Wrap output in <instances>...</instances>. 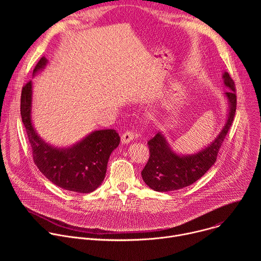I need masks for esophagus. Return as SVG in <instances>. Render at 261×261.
I'll return each mask as SVG.
<instances>
[{"mask_svg":"<svg viewBox=\"0 0 261 261\" xmlns=\"http://www.w3.org/2000/svg\"><path fill=\"white\" fill-rule=\"evenodd\" d=\"M134 138V133L131 130H127L126 132H124L121 136V141L122 143H129L132 139Z\"/></svg>","mask_w":261,"mask_h":261,"instance_id":"esophagus-1","label":"esophagus"}]
</instances>
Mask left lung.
Wrapping results in <instances>:
<instances>
[{"mask_svg": "<svg viewBox=\"0 0 261 261\" xmlns=\"http://www.w3.org/2000/svg\"><path fill=\"white\" fill-rule=\"evenodd\" d=\"M223 79L230 90L225 93L229 100V115L226 125L212 144L194 155L179 156L170 150L161 133L147 141L150 158L141 171V176L153 190L168 192L187 187L199 179L216 162L220 147L233 123L237 109L236 84L227 72L223 74Z\"/></svg>", "mask_w": 261, "mask_h": 261, "instance_id": "left-lung-1", "label": "left lung"}]
</instances>
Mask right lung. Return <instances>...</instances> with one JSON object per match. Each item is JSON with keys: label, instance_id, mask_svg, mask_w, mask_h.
<instances>
[{"label": "right lung", "instance_id": "right-lung-1", "mask_svg": "<svg viewBox=\"0 0 261 261\" xmlns=\"http://www.w3.org/2000/svg\"><path fill=\"white\" fill-rule=\"evenodd\" d=\"M47 60L42 57L34 73L44 68ZM32 83L21 90L20 115L32 146L33 159L39 170L59 187L77 192L91 193L103 181L109 156L120 143L119 133L114 129L91 133L69 148H57L45 143L34 130L31 122Z\"/></svg>", "mask_w": 261, "mask_h": 261}]
</instances>
